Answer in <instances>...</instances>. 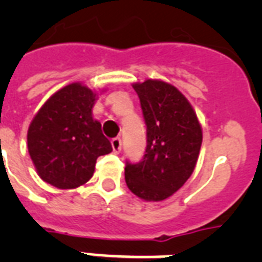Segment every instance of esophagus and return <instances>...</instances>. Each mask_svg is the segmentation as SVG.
<instances>
[{
    "label": "esophagus",
    "mask_w": 262,
    "mask_h": 262,
    "mask_svg": "<svg viewBox=\"0 0 262 262\" xmlns=\"http://www.w3.org/2000/svg\"><path fill=\"white\" fill-rule=\"evenodd\" d=\"M111 147H113V151H114L115 154H118V152L121 151V147H122V141H121V139H119V137H115V139L111 140Z\"/></svg>",
    "instance_id": "obj_1"
}]
</instances>
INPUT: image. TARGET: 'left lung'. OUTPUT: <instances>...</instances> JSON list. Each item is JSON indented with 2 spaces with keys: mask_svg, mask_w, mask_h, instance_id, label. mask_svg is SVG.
<instances>
[{
  "mask_svg": "<svg viewBox=\"0 0 262 262\" xmlns=\"http://www.w3.org/2000/svg\"><path fill=\"white\" fill-rule=\"evenodd\" d=\"M147 125L143 160L125 167L129 190L145 201H163L194 171L203 143L195 111L172 84L148 79L135 83Z\"/></svg>",
  "mask_w": 262,
  "mask_h": 262,
  "instance_id": "obj_1",
  "label": "left lung"
}]
</instances>
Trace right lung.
Listing matches in <instances>:
<instances>
[{"mask_svg":"<svg viewBox=\"0 0 262 262\" xmlns=\"http://www.w3.org/2000/svg\"><path fill=\"white\" fill-rule=\"evenodd\" d=\"M98 94L72 83L47 99L31 121L27 145L36 172L58 189L88 182L99 156L113 151L102 125L92 117Z\"/></svg>","mask_w":262,"mask_h":262,"instance_id":"add662e5","label":"right lung"}]
</instances>
